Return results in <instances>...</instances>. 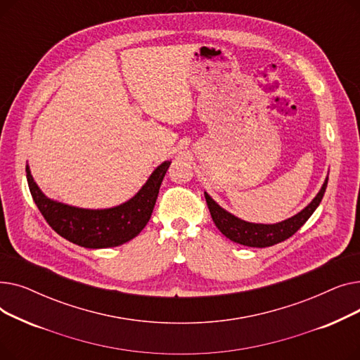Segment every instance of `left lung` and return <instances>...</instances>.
Returning a JSON list of instances; mask_svg holds the SVG:
<instances>
[{"mask_svg":"<svg viewBox=\"0 0 360 360\" xmlns=\"http://www.w3.org/2000/svg\"><path fill=\"white\" fill-rule=\"evenodd\" d=\"M327 182H328V178H326V182L323 184V186H321L316 197L305 207L304 210L288 220H283L274 224H261V223L258 224V223H250V221L240 220L233 214H231L229 212L221 209V207L207 193H204V197H205L207 205H209V210L214 224L226 238H229L236 243L245 245V247L266 248L278 242L286 240L305 224V221L312 216V213L319 205L321 200H323Z\"/></svg>","mask_w":360,"mask_h":360,"instance_id":"1","label":"left lung"}]
</instances>
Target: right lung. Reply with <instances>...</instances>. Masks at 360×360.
I'll return each instance as SVG.
<instances>
[{
  "instance_id": "right-lung-1",
  "label": "right lung",
  "mask_w": 360,
  "mask_h": 360,
  "mask_svg": "<svg viewBox=\"0 0 360 360\" xmlns=\"http://www.w3.org/2000/svg\"><path fill=\"white\" fill-rule=\"evenodd\" d=\"M170 162L155 169L141 190L127 202L105 210H89L48 198L36 185L26 165L29 190L34 204L51 228L80 247L98 250L118 247L136 238L153 213L162 181Z\"/></svg>"
}]
</instances>
